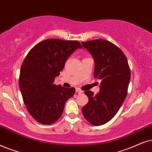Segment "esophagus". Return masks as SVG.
I'll use <instances>...</instances> for the list:
<instances>
[{
  "label": "esophagus",
  "instance_id": "esophagus-1",
  "mask_svg": "<svg viewBox=\"0 0 152 152\" xmlns=\"http://www.w3.org/2000/svg\"><path fill=\"white\" fill-rule=\"evenodd\" d=\"M76 93H83V90H81L80 89V88H76Z\"/></svg>",
  "mask_w": 152,
  "mask_h": 152
}]
</instances>
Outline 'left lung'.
<instances>
[{
  "label": "left lung",
  "instance_id": "left-lung-1",
  "mask_svg": "<svg viewBox=\"0 0 152 152\" xmlns=\"http://www.w3.org/2000/svg\"><path fill=\"white\" fill-rule=\"evenodd\" d=\"M81 43L95 61L94 77L101 80L99 93L85 91L88 102L82 113L90 124L98 126L109 122L121 107L128 93L130 69L126 55L111 42L96 39Z\"/></svg>",
  "mask_w": 152,
  "mask_h": 152
}]
</instances>
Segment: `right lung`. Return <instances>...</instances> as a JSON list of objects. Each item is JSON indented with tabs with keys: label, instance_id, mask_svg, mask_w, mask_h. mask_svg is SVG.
Returning <instances> with one entry per match:
<instances>
[{
	"label": "right lung",
	"instance_id": "1",
	"mask_svg": "<svg viewBox=\"0 0 152 152\" xmlns=\"http://www.w3.org/2000/svg\"><path fill=\"white\" fill-rule=\"evenodd\" d=\"M82 46L77 41L50 38L34 46L20 69L19 86L26 109L38 123L50 125L62 116L75 88L53 83L74 52Z\"/></svg>",
	"mask_w": 152,
	"mask_h": 152
}]
</instances>
